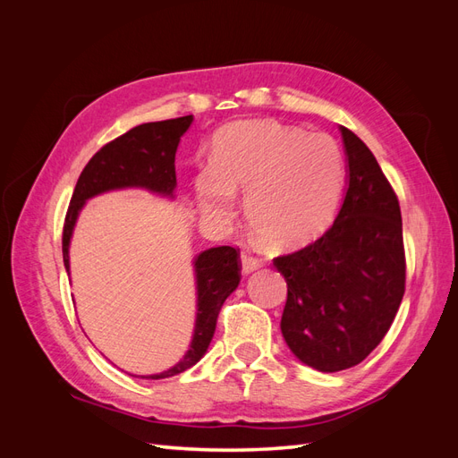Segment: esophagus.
<instances>
[{
	"mask_svg": "<svg viewBox=\"0 0 458 458\" xmlns=\"http://www.w3.org/2000/svg\"><path fill=\"white\" fill-rule=\"evenodd\" d=\"M241 261H242V273H244V275L252 273V271H256L258 267H261V259L256 258V256H252V254H248V252H244V254L241 256Z\"/></svg>",
	"mask_w": 458,
	"mask_h": 458,
	"instance_id": "esophagus-1",
	"label": "esophagus"
}]
</instances>
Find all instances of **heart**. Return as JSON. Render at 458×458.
Returning a JSON list of instances; mask_svg holds the SVG:
<instances>
[{"instance_id": "heart-1", "label": "heart", "mask_w": 458, "mask_h": 458, "mask_svg": "<svg viewBox=\"0 0 458 458\" xmlns=\"http://www.w3.org/2000/svg\"><path fill=\"white\" fill-rule=\"evenodd\" d=\"M214 165L195 182L204 216L229 217L233 191H241L248 221L276 250L306 244L327 227L344 182V157L332 137L271 120L221 131Z\"/></svg>"}]
</instances>
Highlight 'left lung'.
I'll return each instance as SVG.
<instances>
[{"label": "left lung", "mask_w": 458, "mask_h": 458, "mask_svg": "<svg viewBox=\"0 0 458 458\" xmlns=\"http://www.w3.org/2000/svg\"><path fill=\"white\" fill-rule=\"evenodd\" d=\"M350 187L321 237L276 256L288 286L281 318L288 348L321 372L355 367L390 330L405 294L401 208L370 148L342 126Z\"/></svg>", "instance_id": "obj_1"}]
</instances>
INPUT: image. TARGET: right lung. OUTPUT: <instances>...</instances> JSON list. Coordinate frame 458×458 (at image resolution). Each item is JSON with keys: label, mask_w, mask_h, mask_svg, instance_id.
Returning a JSON list of instances; mask_svg holds the SVG:
<instances>
[{"label": "right lung", "mask_w": 458, "mask_h": 458, "mask_svg": "<svg viewBox=\"0 0 458 458\" xmlns=\"http://www.w3.org/2000/svg\"><path fill=\"white\" fill-rule=\"evenodd\" d=\"M192 116L148 122L135 126L95 152L81 170L68 204L63 227V259L68 269V244L78 212L88 199L99 192L122 187H145L172 195L175 189V150L182 135L189 130ZM241 252L233 246H217L195 259L199 310L191 348L170 370L150 374V380L174 377L197 365L206 353L217 325V315L227 296L241 281Z\"/></svg>", "instance_id": "right-lung-1"}]
</instances>
